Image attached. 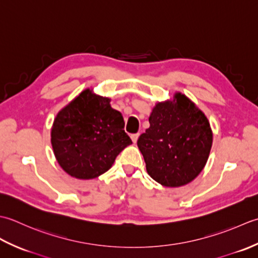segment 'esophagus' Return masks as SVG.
Listing matches in <instances>:
<instances>
[{
	"label": "esophagus",
	"instance_id": "1",
	"mask_svg": "<svg viewBox=\"0 0 258 258\" xmlns=\"http://www.w3.org/2000/svg\"><path fill=\"white\" fill-rule=\"evenodd\" d=\"M138 138H139V134H134V135H131V140L134 141V144H136V143H137V140H138Z\"/></svg>",
	"mask_w": 258,
	"mask_h": 258
}]
</instances>
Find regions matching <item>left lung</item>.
<instances>
[{"label":"left lung","mask_w":258,"mask_h":258,"mask_svg":"<svg viewBox=\"0 0 258 258\" xmlns=\"http://www.w3.org/2000/svg\"><path fill=\"white\" fill-rule=\"evenodd\" d=\"M175 99V103L156 104L150 127L137 141L147 172L166 187L195 179L206 165L213 144L206 115L183 94L177 93Z\"/></svg>","instance_id":"left-lung-1"}]
</instances>
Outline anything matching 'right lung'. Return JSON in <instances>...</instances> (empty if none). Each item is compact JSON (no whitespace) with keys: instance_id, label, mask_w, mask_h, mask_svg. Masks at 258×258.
I'll list each match as a JSON object with an SVG mask.
<instances>
[{"instance_id":"add662e5","label":"right lung","mask_w":258,"mask_h":258,"mask_svg":"<svg viewBox=\"0 0 258 258\" xmlns=\"http://www.w3.org/2000/svg\"><path fill=\"white\" fill-rule=\"evenodd\" d=\"M108 98L85 90L57 113L51 143L62 169L79 179H92L110 169L115 157L133 144L121 113Z\"/></svg>"}]
</instances>
